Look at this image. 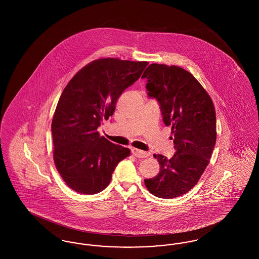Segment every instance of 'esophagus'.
Segmentation results:
<instances>
[{
  "label": "esophagus",
  "instance_id": "34e87169",
  "mask_svg": "<svg viewBox=\"0 0 259 259\" xmlns=\"http://www.w3.org/2000/svg\"><path fill=\"white\" fill-rule=\"evenodd\" d=\"M132 153H133V155H135L136 157H139V158H145L148 156V152L143 151L138 148H132Z\"/></svg>",
  "mask_w": 259,
  "mask_h": 259
}]
</instances>
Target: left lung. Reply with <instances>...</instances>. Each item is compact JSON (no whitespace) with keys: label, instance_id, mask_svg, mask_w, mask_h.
<instances>
[{"label":"left lung","instance_id":"1","mask_svg":"<svg viewBox=\"0 0 259 259\" xmlns=\"http://www.w3.org/2000/svg\"><path fill=\"white\" fill-rule=\"evenodd\" d=\"M148 97L157 100L163 121L172 127V158L153 154L160 165L156 177L145 180L148 191L164 199L182 196L197 184L209 164L217 140L213 103L197 79L177 66L150 64Z\"/></svg>","mask_w":259,"mask_h":259}]
</instances>
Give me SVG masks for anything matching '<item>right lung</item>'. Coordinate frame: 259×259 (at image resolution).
Segmentation results:
<instances>
[{
    "mask_svg": "<svg viewBox=\"0 0 259 259\" xmlns=\"http://www.w3.org/2000/svg\"><path fill=\"white\" fill-rule=\"evenodd\" d=\"M148 62L102 58L78 71L62 92L51 123L53 159L66 185L81 194H96L110 185L117 164L130 149L114 145L97 129L109 119L127 87Z\"/></svg>",
    "mask_w": 259,
    "mask_h": 259,
    "instance_id": "add662e5",
    "label": "right lung"
}]
</instances>
